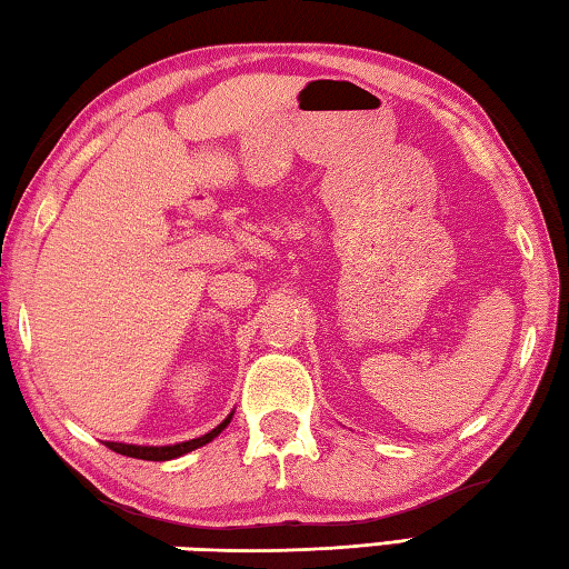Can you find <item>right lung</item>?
Here are the masks:
<instances>
[{"mask_svg":"<svg viewBox=\"0 0 569 569\" xmlns=\"http://www.w3.org/2000/svg\"><path fill=\"white\" fill-rule=\"evenodd\" d=\"M232 415L234 412H229L224 420L214 427V430H209L207 435L197 437V440H187V442H177V445H127V442H104V445L109 447V450L127 455V457H137V460L167 462V460H174V457H182L187 452L197 450V447H204L207 442H212L214 437L222 432L229 422H232Z\"/></svg>","mask_w":569,"mask_h":569,"instance_id":"add662e5","label":"right lung"}]
</instances>
